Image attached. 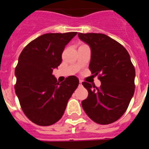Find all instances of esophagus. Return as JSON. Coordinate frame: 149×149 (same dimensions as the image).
Here are the masks:
<instances>
[{
	"label": "esophagus",
	"mask_w": 149,
	"mask_h": 149,
	"mask_svg": "<svg viewBox=\"0 0 149 149\" xmlns=\"http://www.w3.org/2000/svg\"><path fill=\"white\" fill-rule=\"evenodd\" d=\"M79 85L81 86L82 85V80H79Z\"/></svg>",
	"instance_id": "34e87169"
}]
</instances>
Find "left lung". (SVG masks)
<instances>
[{
  "mask_svg": "<svg viewBox=\"0 0 149 149\" xmlns=\"http://www.w3.org/2000/svg\"><path fill=\"white\" fill-rule=\"evenodd\" d=\"M78 37L91 48L89 69L98 76L97 88L87 82L88 91L82 107L90 118L101 125L118 120L127 110L134 92L135 69L130 54L118 42L105 34L78 33Z\"/></svg>",
  "mask_w": 149,
  "mask_h": 149,
  "instance_id": "1",
  "label": "left lung"
}]
</instances>
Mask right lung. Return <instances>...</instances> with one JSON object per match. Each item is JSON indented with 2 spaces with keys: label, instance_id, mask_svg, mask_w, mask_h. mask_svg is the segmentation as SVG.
I'll list each match as a JSON object with an SVG mask.
<instances>
[{
  "label": "right lung",
  "instance_id": "1",
  "mask_svg": "<svg viewBox=\"0 0 149 149\" xmlns=\"http://www.w3.org/2000/svg\"><path fill=\"white\" fill-rule=\"evenodd\" d=\"M77 32L45 33L30 42L15 68V93L24 114L33 123L49 126L64 114L79 80L71 76L59 83L52 75L62 61L65 45Z\"/></svg>",
  "mask_w": 149,
  "mask_h": 149
}]
</instances>
